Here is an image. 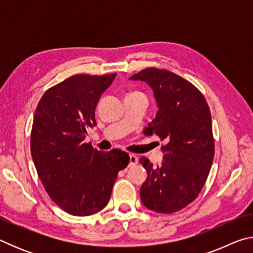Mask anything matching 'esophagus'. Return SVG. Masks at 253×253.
Here are the masks:
<instances>
[{
    "mask_svg": "<svg viewBox=\"0 0 253 253\" xmlns=\"http://www.w3.org/2000/svg\"><path fill=\"white\" fill-rule=\"evenodd\" d=\"M137 156L134 154H129V166H134L137 164Z\"/></svg>",
    "mask_w": 253,
    "mask_h": 253,
    "instance_id": "34e87169",
    "label": "esophagus"
}]
</instances>
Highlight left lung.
I'll use <instances>...</instances> for the list:
<instances>
[{
	"label": "left lung",
	"mask_w": 253,
	"mask_h": 253,
	"mask_svg": "<svg viewBox=\"0 0 253 253\" xmlns=\"http://www.w3.org/2000/svg\"><path fill=\"white\" fill-rule=\"evenodd\" d=\"M151 85L158 111L147 128L164 140V161L153 166L139 158L147 172L140 200L147 209L170 214L198 198L209 176L214 157L211 111L203 93L174 72L146 68L130 77Z\"/></svg>",
	"instance_id": "left-lung-1"
}]
</instances>
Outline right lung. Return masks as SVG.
I'll list each match as a JSON object with an SVG mask.
<instances>
[{"mask_svg": "<svg viewBox=\"0 0 253 253\" xmlns=\"http://www.w3.org/2000/svg\"><path fill=\"white\" fill-rule=\"evenodd\" d=\"M116 74L71 76L49 88L37 106L31 154L50 199L63 211L87 216L104 209L119 170L129 163L121 149L101 152L84 143L96 125L100 95Z\"/></svg>", "mask_w": 253, "mask_h": 253, "instance_id": "add662e5", "label": "right lung"}]
</instances>
